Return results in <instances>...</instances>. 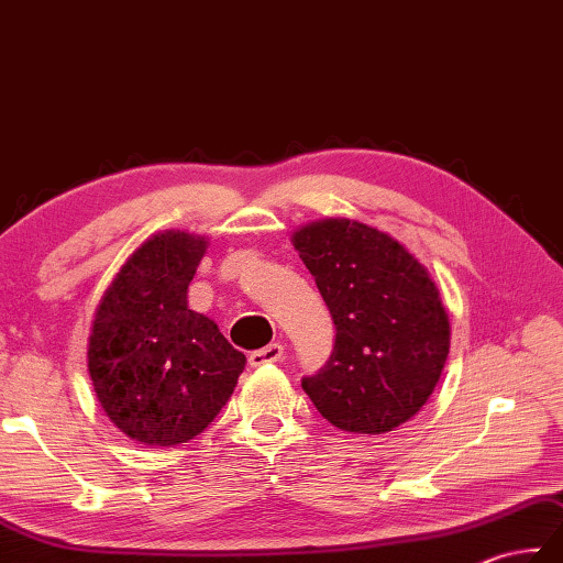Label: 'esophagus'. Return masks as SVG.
<instances>
[{"instance_id":"1","label":"esophagus","mask_w":563,"mask_h":563,"mask_svg":"<svg viewBox=\"0 0 563 563\" xmlns=\"http://www.w3.org/2000/svg\"><path fill=\"white\" fill-rule=\"evenodd\" d=\"M282 356H284V346L279 342H274V344H267L262 349H255V352H250L247 361H250V366L257 368L265 364H274V361H279Z\"/></svg>"}]
</instances>
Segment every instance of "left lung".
<instances>
[{"label":"left lung","mask_w":563,"mask_h":563,"mask_svg":"<svg viewBox=\"0 0 563 563\" xmlns=\"http://www.w3.org/2000/svg\"><path fill=\"white\" fill-rule=\"evenodd\" d=\"M294 247L334 322V349L301 385L332 427L387 433L427 405L451 349L439 289L390 235L349 219L310 223Z\"/></svg>","instance_id":"8db88e82"}]
</instances>
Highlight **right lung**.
Returning a JSON list of instances; mask_svg holds the SVG:
<instances>
[{"instance_id":"1","label":"right lung","mask_w":563,"mask_h":563,"mask_svg":"<svg viewBox=\"0 0 563 563\" xmlns=\"http://www.w3.org/2000/svg\"><path fill=\"white\" fill-rule=\"evenodd\" d=\"M205 250L199 235H154L124 262L96 308V397L110 421L144 445H178L202 433L245 368V354L217 322L187 308Z\"/></svg>"}]
</instances>
